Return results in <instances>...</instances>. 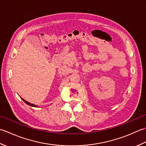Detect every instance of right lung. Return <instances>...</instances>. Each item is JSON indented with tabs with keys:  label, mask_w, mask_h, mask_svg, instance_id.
I'll return each instance as SVG.
<instances>
[{
	"label": "right lung",
	"mask_w": 146,
	"mask_h": 146,
	"mask_svg": "<svg viewBox=\"0 0 146 146\" xmlns=\"http://www.w3.org/2000/svg\"><path fill=\"white\" fill-rule=\"evenodd\" d=\"M22 99H23V100L25 102L26 104H27V105H30V106H31V107H37V105H34V104H31V103H29V102H27L26 100H24V99H23V98H21Z\"/></svg>",
	"instance_id": "add662e5"
}]
</instances>
